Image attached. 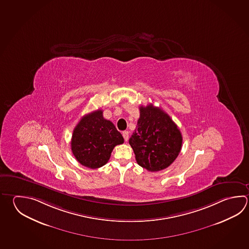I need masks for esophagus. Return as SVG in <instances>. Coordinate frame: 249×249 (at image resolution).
I'll return each mask as SVG.
<instances>
[{"mask_svg": "<svg viewBox=\"0 0 249 249\" xmlns=\"http://www.w3.org/2000/svg\"><path fill=\"white\" fill-rule=\"evenodd\" d=\"M122 136L124 137V140L127 142V140H128V137H129V133H128V131L123 132V133H122Z\"/></svg>", "mask_w": 249, "mask_h": 249, "instance_id": "esophagus-1", "label": "esophagus"}]
</instances>
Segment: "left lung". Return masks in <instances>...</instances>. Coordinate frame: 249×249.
I'll return each mask as SVG.
<instances>
[{"label":"left lung","instance_id":"8db88e82","mask_svg":"<svg viewBox=\"0 0 249 249\" xmlns=\"http://www.w3.org/2000/svg\"><path fill=\"white\" fill-rule=\"evenodd\" d=\"M137 164L149 172L165 169L176 160L182 136L169 115L152 104L140 107V118L129 138Z\"/></svg>","mask_w":249,"mask_h":249}]
</instances>
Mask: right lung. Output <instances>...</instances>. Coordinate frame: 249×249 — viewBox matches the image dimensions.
Returning a JSON list of instances; mask_svg holds the SVG:
<instances>
[{"label":"right lung","instance_id":"1","mask_svg":"<svg viewBox=\"0 0 249 249\" xmlns=\"http://www.w3.org/2000/svg\"><path fill=\"white\" fill-rule=\"evenodd\" d=\"M123 142L122 134L99 109L85 115L75 126L71 150L80 164L97 169L107 163L113 148Z\"/></svg>","mask_w":249,"mask_h":249}]
</instances>
